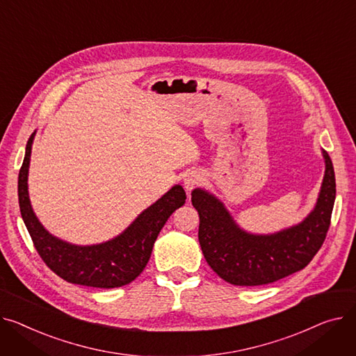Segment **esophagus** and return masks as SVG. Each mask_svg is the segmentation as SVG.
Segmentation results:
<instances>
[{"instance_id":"34e87169","label":"esophagus","mask_w":356,"mask_h":356,"mask_svg":"<svg viewBox=\"0 0 356 356\" xmlns=\"http://www.w3.org/2000/svg\"><path fill=\"white\" fill-rule=\"evenodd\" d=\"M201 182V175L197 174V172H191L188 174L186 178L184 179V185H185V190L186 191H191L194 190L195 186H198V184Z\"/></svg>"}]
</instances>
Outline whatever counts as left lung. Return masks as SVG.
I'll return each mask as SVG.
<instances>
[{
    "mask_svg": "<svg viewBox=\"0 0 356 356\" xmlns=\"http://www.w3.org/2000/svg\"><path fill=\"white\" fill-rule=\"evenodd\" d=\"M323 156L326 171L315 210L299 225L277 234L243 232L216 197L202 190L193 191L202 254L222 280L234 286L268 284L296 273L315 257L326 238L337 195L330 156L326 151Z\"/></svg>",
    "mask_w": 356,
    "mask_h": 356,
    "instance_id": "obj_1",
    "label": "left lung"
}]
</instances>
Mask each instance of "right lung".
Returning <instances> with one entry per match:
<instances>
[{"label": "right lung", "instance_id": "right-lung-1", "mask_svg": "<svg viewBox=\"0 0 356 356\" xmlns=\"http://www.w3.org/2000/svg\"><path fill=\"white\" fill-rule=\"evenodd\" d=\"M33 139L34 134L27 142L18 174V204L40 257L58 277L73 284L113 289L134 282L148 264L161 228L177 208L184 205L186 200L184 188L172 186L116 238L97 245H73L49 234L31 210L27 175Z\"/></svg>", "mask_w": 356, "mask_h": 356}]
</instances>
